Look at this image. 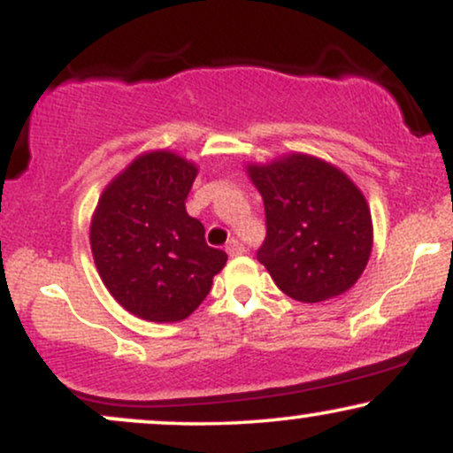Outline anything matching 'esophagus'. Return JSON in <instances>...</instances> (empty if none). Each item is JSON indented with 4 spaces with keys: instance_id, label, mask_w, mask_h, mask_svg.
I'll list each match as a JSON object with an SVG mask.
<instances>
[{
    "instance_id": "obj_1",
    "label": "esophagus",
    "mask_w": 453,
    "mask_h": 453,
    "mask_svg": "<svg viewBox=\"0 0 453 453\" xmlns=\"http://www.w3.org/2000/svg\"><path fill=\"white\" fill-rule=\"evenodd\" d=\"M226 251H227V253H230V256H232V257H236V256H242V253H244V247H242V242L234 241V238H232V241H230V242H227Z\"/></svg>"
}]
</instances>
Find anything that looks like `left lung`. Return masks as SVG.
I'll use <instances>...</instances> for the list:
<instances>
[{"label":"left lung","instance_id":"left-lung-1","mask_svg":"<svg viewBox=\"0 0 453 453\" xmlns=\"http://www.w3.org/2000/svg\"><path fill=\"white\" fill-rule=\"evenodd\" d=\"M266 211L257 259L298 303H324L356 285L372 251L366 197L336 165L306 153L247 164Z\"/></svg>","mask_w":453,"mask_h":453}]
</instances>
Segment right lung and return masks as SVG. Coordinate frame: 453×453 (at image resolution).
Returning <instances> with one entry per match:
<instances>
[{
    "instance_id": "1",
    "label": "right lung",
    "mask_w": 453,
    "mask_h": 453,
    "mask_svg": "<svg viewBox=\"0 0 453 453\" xmlns=\"http://www.w3.org/2000/svg\"><path fill=\"white\" fill-rule=\"evenodd\" d=\"M196 176L194 161L165 149L149 150L97 200L89 230L96 268L112 298L140 319H187L227 262L185 211Z\"/></svg>"
}]
</instances>
